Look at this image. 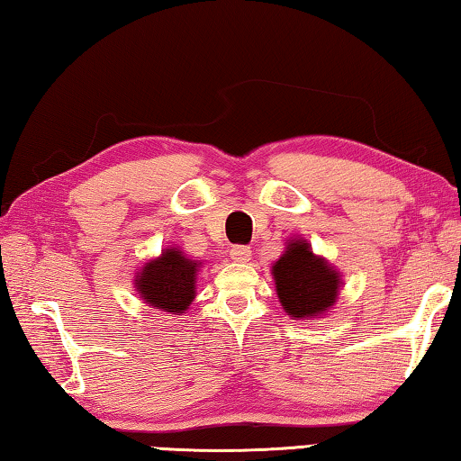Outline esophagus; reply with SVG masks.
I'll list each match as a JSON object with an SVG mask.
<instances>
[{
	"label": "esophagus",
	"mask_w": 461,
	"mask_h": 461,
	"mask_svg": "<svg viewBox=\"0 0 461 461\" xmlns=\"http://www.w3.org/2000/svg\"><path fill=\"white\" fill-rule=\"evenodd\" d=\"M230 257L239 263H247L249 259H251V247L247 245H235L230 249Z\"/></svg>",
	"instance_id": "obj_1"
}]
</instances>
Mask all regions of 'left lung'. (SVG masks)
Returning <instances> with one entry per match:
<instances>
[{
  "label": "left lung",
  "mask_w": 461,
  "mask_h": 461,
  "mask_svg": "<svg viewBox=\"0 0 461 461\" xmlns=\"http://www.w3.org/2000/svg\"><path fill=\"white\" fill-rule=\"evenodd\" d=\"M279 302L294 320L318 316L334 305L338 273L312 253L305 240L289 243L285 255L273 265Z\"/></svg>",
  "instance_id": "obj_1"
}]
</instances>
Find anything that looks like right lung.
I'll list each match as a JSON object with an SVG mask.
<instances>
[{
	"label": "right lung",
	"instance_id": "1",
	"mask_svg": "<svg viewBox=\"0 0 461 461\" xmlns=\"http://www.w3.org/2000/svg\"><path fill=\"white\" fill-rule=\"evenodd\" d=\"M196 267L198 263L185 259L176 249H167L159 259L145 265L137 279V292L153 310L176 312L180 316L194 300Z\"/></svg>",
	"mask_w": 461,
	"mask_h": 461
}]
</instances>
